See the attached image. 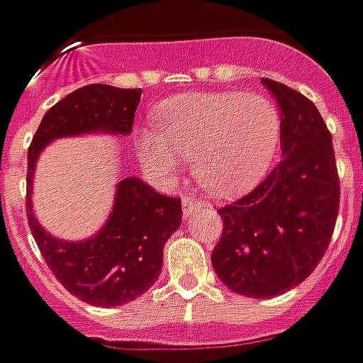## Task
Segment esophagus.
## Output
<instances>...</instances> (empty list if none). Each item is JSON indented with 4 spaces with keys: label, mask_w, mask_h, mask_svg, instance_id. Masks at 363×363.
I'll return each mask as SVG.
<instances>
[{
    "label": "esophagus",
    "mask_w": 363,
    "mask_h": 363,
    "mask_svg": "<svg viewBox=\"0 0 363 363\" xmlns=\"http://www.w3.org/2000/svg\"><path fill=\"white\" fill-rule=\"evenodd\" d=\"M202 208H203L202 200L186 196V198L182 200V212H184V220H189L194 212H198V210H202Z\"/></svg>",
    "instance_id": "esophagus-1"
}]
</instances>
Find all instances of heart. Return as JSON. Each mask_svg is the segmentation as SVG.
Listing matches in <instances>:
<instances>
[{
    "label": "heart",
    "mask_w": 363,
    "mask_h": 363,
    "mask_svg": "<svg viewBox=\"0 0 363 363\" xmlns=\"http://www.w3.org/2000/svg\"><path fill=\"white\" fill-rule=\"evenodd\" d=\"M160 131L135 133V151L147 175L172 184L194 160V175L220 198L240 196L269 174L279 153L283 121L262 94L196 92L157 106Z\"/></svg>",
    "instance_id": "heart-1"
}]
</instances>
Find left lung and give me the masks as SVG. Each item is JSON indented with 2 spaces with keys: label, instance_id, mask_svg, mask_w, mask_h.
<instances>
[{
  "label": "left lung",
  "instance_id": "8db88e82",
  "mask_svg": "<svg viewBox=\"0 0 363 363\" xmlns=\"http://www.w3.org/2000/svg\"><path fill=\"white\" fill-rule=\"evenodd\" d=\"M262 84L281 111L283 160L248 196L218 210L224 230L212 252L218 279L250 299L303 283L325 255L340 210L331 133L317 106L271 78Z\"/></svg>",
  "mask_w": 363,
  "mask_h": 363
}]
</instances>
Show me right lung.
<instances>
[{"label":"right lung","mask_w":363,"mask_h":363,"mask_svg":"<svg viewBox=\"0 0 363 363\" xmlns=\"http://www.w3.org/2000/svg\"><path fill=\"white\" fill-rule=\"evenodd\" d=\"M139 101L141 89L82 86L44 115L28 149L26 212L35 244L64 289L96 307L125 305L160 279L163 246L182 224V200L163 196L139 177H125L115 188L113 210L101 230L84 240H60L40 226L32 210L35 161L60 137L131 135Z\"/></svg>","instance_id":"right-lung-1"}]
</instances>
